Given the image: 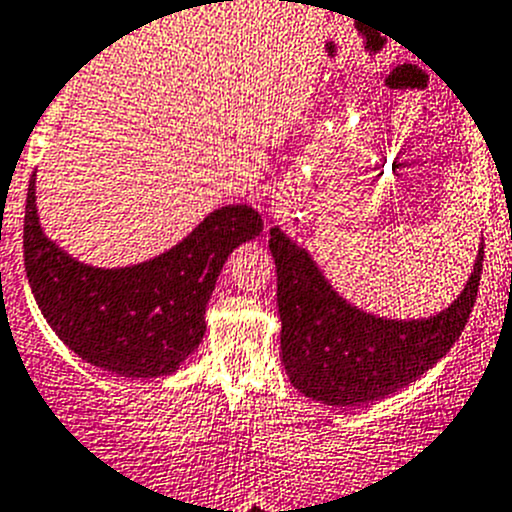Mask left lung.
Segmentation results:
<instances>
[{
	"label": "left lung",
	"instance_id": "1",
	"mask_svg": "<svg viewBox=\"0 0 512 512\" xmlns=\"http://www.w3.org/2000/svg\"><path fill=\"white\" fill-rule=\"evenodd\" d=\"M277 265L280 355L305 398L332 408L367 405L418 380L465 330L483 272V245L463 292L445 310L418 320H390L347 302L305 247L270 230Z\"/></svg>",
	"mask_w": 512,
	"mask_h": 512
}]
</instances>
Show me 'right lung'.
<instances>
[{"label":"right lung","instance_id":"obj_1","mask_svg":"<svg viewBox=\"0 0 512 512\" xmlns=\"http://www.w3.org/2000/svg\"><path fill=\"white\" fill-rule=\"evenodd\" d=\"M37 175L24 210V267L32 295L59 340L84 362L147 380L180 370L205 335V307L232 250L255 240L262 217L250 205H225L152 260L92 267L44 235Z\"/></svg>","mask_w":512,"mask_h":512}]
</instances>
